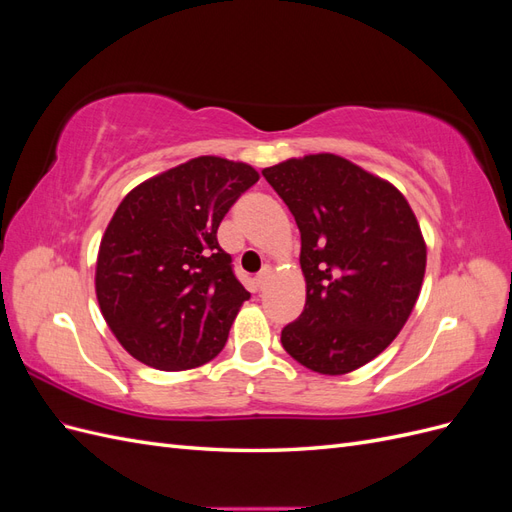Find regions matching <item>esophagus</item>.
I'll return each instance as SVG.
<instances>
[{"label": "esophagus", "mask_w": 512, "mask_h": 512, "mask_svg": "<svg viewBox=\"0 0 512 512\" xmlns=\"http://www.w3.org/2000/svg\"><path fill=\"white\" fill-rule=\"evenodd\" d=\"M269 275H271V269H269V267H265V269H262V271L254 277V282H256V288H258V290H262V288L267 286V282H269Z\"/></svg>", "instance_id": "34e87169"}]
</instances>
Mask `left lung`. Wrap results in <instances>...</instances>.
Wrapping results in <instances>:
<instances>
[{
	"label": "left lung",
	"instance_id": "obj_1",
	"mask_svg": "<svg viewBox=\"0 0 512 512\" xmlns=\"http://www.w3.org/2000/svg\"><path fill=\"white\" fill-rule=\"evenodd\" d=\"M301 232L307 299L282 329L307 369L342 376L369 363L404 329L421 292L427 247L395 185L333 153L262 170Z\"/></svg>",
	"mask_w": 512,
	"mask_h": 512
}]
</instances>
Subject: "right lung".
<instances>
[{
    "instance_id": "right-lung-1",
    "label": "right lung",
    "mask_w": 512,
    "mask_h": 512,
    "mask_svg": "<svg viewBox=\"0 0 512 512\" xmlns=\"http://www.w3.org/2000/svg\"><path fill=\"white\" fill-rule=\"evenodd\" d=\"M256 181L250 164L200 156L121 200L100 243L96 294L108 329L136 361L181 371L224 348L250 292L218 226Z\"/></svg>"
}]
</instances>
